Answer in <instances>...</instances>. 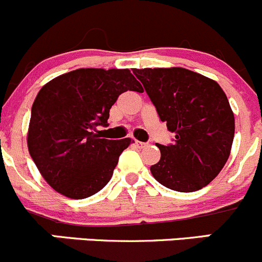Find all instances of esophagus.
Here are the masks:
<instances>
[{
  "mask_svg": "<svg viewBox=\"0 0 262 262\" xmlns=\"http://www.w3.org/2000/svg\"><path fill=\"white\" fill-rule=\"evenodd\" d=\"M136 145H137V147H138V148H140V149H142V148L147 147V145H148V143L140 142V140H136Z\"/></svg>",
  "mask_w": 262,
  "mask_h": 262,
  "instance_id": "esophagus-1",
  "label": "esophagus"
}]
</instances>
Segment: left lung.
Returning a JSON list of instances; mask_svg holds the SVG:
<instances>
[{"label": "left lung", "instance_id": "8db88e82", "mask_svg": "<svg viewBox=\"0 0 262 262\" xmlns=\"http://www.w3.org/2000/svg\"><path fill=\"white\" fill-rule=\"evenodd\" d=\"M159 119L176 134L162 145L153 177L167 188L194 192L225 167L235 136V117L217 81L184 68L134 69Z\"/></svg>", "mask_w": 262, "mask_h": 262}]
</instances>
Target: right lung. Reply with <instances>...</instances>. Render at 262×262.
<instances>
[{
	"label": "right lung",
	"mask_w": 262,
	"mask_h": 262,
	"mask_svg": "<svg viewBox=\"0 0 262 262\" xmlns=\"http://www.w3.org/2000/svg\"><path fill=\"white\" fill-rule=\"evenodd\" d=\"M126 90L143 92L129 69L82 68L43 85L31 109L27 148L38 172L62 196L82 200L106 186L130 138H101L109 110Z\"/></svg>",
	"instance_id": "right-lung-1"
}]
</instances>
